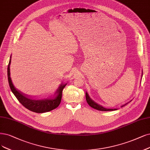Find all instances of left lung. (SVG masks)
I'll return each instance as SVG.
<instances>
[{
    "label": "left lung",
    "mask_w": 150,
    "mask_h": 150,
    "mask_svg": "<svg viewBox=\"0 0 150 150\" xmlns=\"http://www.w3.org/2000/svg\"><path fill=\"white\" fill-rule=\"evenodd\" d=\"M142 76H143V72H142ZM86 100L88 104H89L90 106H91V108L95 109L96 110H101V111H110V110H117V109H107V108H105L103 106H102L101 105L95 103V101H94L93 100H92V99H91V98L90 97L89 95H88L87 92H86ZM132 101V100L130 101L129 102H130ZM129 103H127L126 104L122 105V106L121 107H123V106H125V105L128 104Z\"/></svg>",
    "instance_id": "obj_1"
}]
</instances>
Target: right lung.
<instances>
[{
	"mask_svg": "<svg viewBox=\"0 0 150 150\" xmlns=\"http://www.w3.org/2000/svg\"><path fill=\"white\" fill-rule=\"evenodd\" d=\"M11 57L12 56L10 55L7 68L8 81L11 91L13 93L15 97L17 98L19 102L26 109L36 113L46 112L57 108L60 103L62 95V90L67 83L64 84L63 83H61V84L59 85L57 90L55 91L54 95L47 98L42 99H33L31 97L30 98V96L25 95L21 91L16 89L14 86L10 77V65L11 64Z\"/></svg>",
	"mask_w": 150,
	"mask_h": 150,
	"instance_id": "1",
	"label": "right lung"
}]
</instances>
